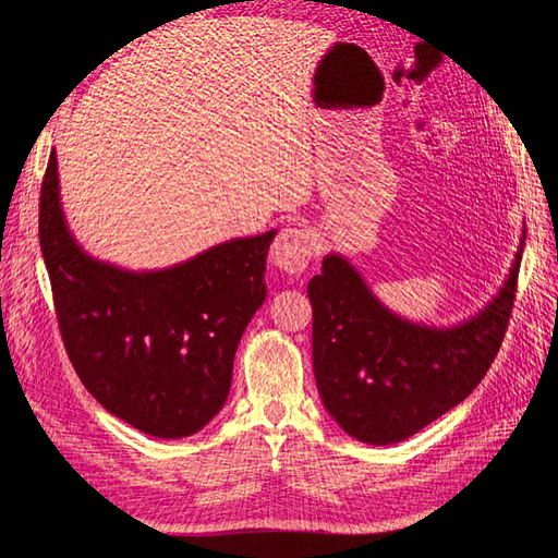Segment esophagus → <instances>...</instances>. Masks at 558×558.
<instances>
[{
	"label": "esophagus",
	"instance_id": "1",
	"mask_svg": "<svg viewBox=\"0 0 558 558\" xmlns=\"http://www.w3.org/2000/svg\"><path fill=\"white\" fill-rule=\"evenodd\" d=\"M314 232L307 228H283L272 242V263L289 275H302L314 256Z\"/></svg>",
	"mask_w": 558,
	"mask_h": 558
}]
</instances>
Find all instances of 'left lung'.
Instances as JSON below:
<instances>
[{
  "instance_id": "left-lung-1",
  "label": "left lung",
  "mask_w": 558,
  "mask_h": 558,
  "mask_svg": "<svg viewBox=\"0 0 558 558\" xmlns=\"http://www.w3.org/2000/svg\"><path fill=\"white\" fill-rule=\"evenodd\" d=\"M523 240L498 295L472 318L433 328L393 314L337 253L312 277V356L328 414L367 445L408 440L475 391L514 307Z\"/></svg>"
}]
</instances>
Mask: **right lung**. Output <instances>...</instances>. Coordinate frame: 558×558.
<instances>
[{"mask_svg": "<svg viewBox=\"0 0 558 558\" xmlns=\"http://www.w3.org/2000/svg\"><path fill=\"white\" fill-rule=\"evenodd\" d=\"M275 234L230 240L154 272L95 260L66 228L53 150L39 197V244L66 356L93 398L154 437L177 440L205 428L226 404L234 351L267 295Z\"/></svg>", "mask_w": 558, "mask_h": 558, "instance_id": "right-lung-1", "label": "right lung"}]
</instances>
